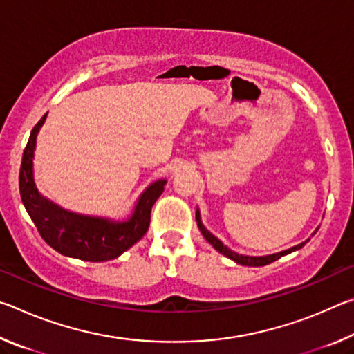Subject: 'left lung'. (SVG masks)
Segmentation results:
<instances>
[{
    "mask_svg": "<svg viewBox=\"0 0 354 354\" xmlns=\"http://www.w3.org/2000/svg\"><path fill=\"white\" fill-rule=\"evenodd\" d=\"M196 221H198V227H200L203 237H205L206 241H207L209 243H211L215 250L220 251L221 254H225L226 257H230V259H232L234 262L241 263V266H248V267H262V266H267V263H272V262H274V261H278L279 257L289 254V253H292V251L299 250V248L303 247L304 243L308 242V241H306V242H303V243H299V245H295V247H292V248H289V250H284V251H281V253L270 254V256H259V257L243 256V254H237V253H234V251H231L230 248L225 247V245L221 243L217 237L212 236L211 232H209V231L206 230V227L203 226L201 220H200V212H198V211H196Z\"/></svg>",
    "mask_w": 354,
    "mask_h": 354,
    "instance_id": "8db88e82",
    "label": "left lung"
}]
</instances>
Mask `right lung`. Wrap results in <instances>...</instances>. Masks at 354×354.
<instances>
[{
  "instance_id": "1",
  "label": "right lung",
  "mask_w": 354,
  "mask_h": 354,
  "mask_svg": "<svg viewBox=\"0 0 354 354\" xmlns=\"http://www.w3.org/2000/svg\"><path fill=\"white\" fill-rule=\"evenodd\" d=\"M46 113L32 128L23 151L19 179L23 205L37 226L41 239L57 253L91 262L115 259L145 236L151 218V207L164 192L165 181H156L143 192L134 214L127 221L86 217L56 206L39 194L32 178L35 137L45 122Z\"/></svg>"
}]
</instances>
